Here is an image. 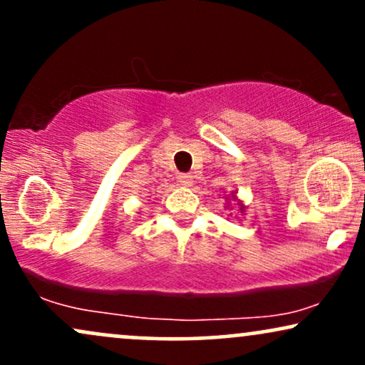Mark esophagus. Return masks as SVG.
<instances>
[{"instance_id":"1","label":"esophagus","mask_w":365,"mask_h":365,"mask_svg":"<svg viewBox=\"0 0 365 365\" xmlns=\"http://www.w3.org/2000/svg\"><path fill=\"white\" fill-rule=\"evenodd\" d=\"M178 182H180V185L190 187L192 185V175H188V173L178 175Z\"/></svg>"}]
</instances>
